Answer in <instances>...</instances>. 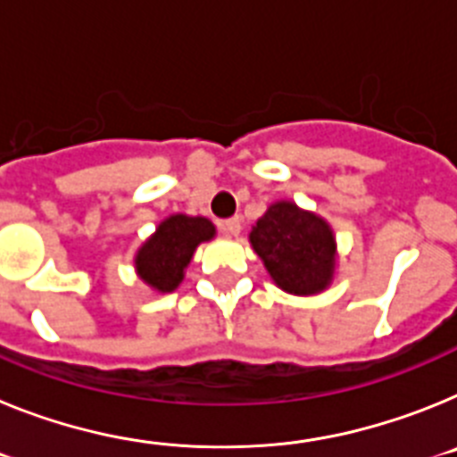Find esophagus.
<instances>
[{
    "mask_svg": "<svg viewBox=\"0 0 457 457\" xmlns=\"http://www.w3.org/2000/svg\"><path fill=\"white\" fill-rule=\"evenodd\" d=\"M220 228H223V232L229 234V237H239V234H241V218L234 216V218H229V220H223V225H220Z\"/></svg>",
    "mask_w": 457,
    "mask_h": 457,
    "instance_id": "34e87169",
    "label": "esophagus"
}]
</instances>
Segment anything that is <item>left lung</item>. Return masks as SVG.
Returning <instances> with one entry per match:
<instances>
[{
  "mask_svg": "<svg viewBox=\"0 0 457 457\" xmlns=\"http://www.w3.org/2000/svg\"><path fill=\"white\" fill-rule=\"evenodd\" d=\"M248 241L273 285L287 295L315 296L333 285L338 244L320 213L292 200H276L257 218Z\"/></svg>",
  "mask_w": 457,
  "mask_h": 457,
  "instance_id": "1",
  "label": "left lung"
}]
</instances>
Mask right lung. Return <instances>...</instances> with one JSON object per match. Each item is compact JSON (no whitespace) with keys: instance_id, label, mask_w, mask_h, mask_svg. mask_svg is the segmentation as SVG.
I'll return each mask as SVG.
<instances>
[{"instance_id":"add662e5","label":"right lung","mask_w":457,"mask_h":457,"mask_svg":"<svg viewBox=\"0 0 457 457\" xmlns=\"http://www.w3.org/2000/svg\"><path fill=\"white\" fill-rule=\"evenodd\" d=\"M216 237V225L204 216L172 213L146 237L133 257L135 273L156 295H170L184 283L197 245Z\"/></svg>"}]
</instances>
